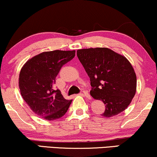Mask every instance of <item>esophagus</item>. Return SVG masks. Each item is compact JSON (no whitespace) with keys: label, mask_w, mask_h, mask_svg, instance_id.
Segmentation results:
<instances>
[{"label":"esophagus","mask_w":157,"mask_h":157,"mask_svg":"<svg viewBox=\"0 0 157 157\" xmlns=\"http://www.w3.org/2000/svg\"><path fill=\"white\" fill-rule=\"evenodd\" d=\"M82 95H84V96H85V97H86V98H88V99H91V96H90V95L89 94L88 91H86V90H83V92H82Z\"/></svg>","instance_id":"1"}]
</instances>
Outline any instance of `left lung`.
<instances>
[{
    "label": "left lung",
    "instance_id": "8db88e82",
    "mask_svg": "<svg viewBox=\"0 0 157 157\" xmlns=\"http://www.w3.org/2000/svg\"><path fill=\"white\" fill-rule=\"evenodd\" d=\"M79 60L90 77L93 98L105 104L104 117L117 115L130 105L136 92V75L123 56L107 48L77 51Z\"/></svg>",
    "mask_w": 157,
    "mask_h": 157
}]
</instances>
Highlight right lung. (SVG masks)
Wrapping results in <instances>:
<instances>
[{
  "mask_svg": "<svg viewBox=\"0 0 157 157\" xmlns=\"http://www.w3.org/2000/svg\"><path fill=\"white\" fill-rule=\"evenodd\" d=\"M75 51H47L25 63L19 73L21 96L37 116L55 120L66 114L72 100L65 99L56 89V77L63 65L71 61Z\"/></svg>",
  "mask_w": 157,
  "mask_h": 157,
  "instance_id": "obj_1",
  "label": "right lung"
}]
</instances>
